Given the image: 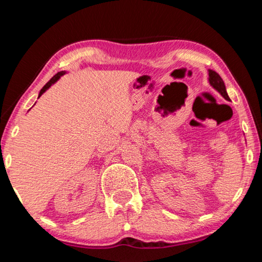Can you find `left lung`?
Masks as SVG:
<instances>
[{"label": "left lung", "mask_w": 262, "mask_h": 262, "mask_svg": "<svg viewBox=\"0 0 262 262\" xmlns=\"http://www.w3.org/2000/svg\"><path fill=\"white\" fill-rule=\"evenodd\" d=\"M209 83H210V85L212 88L216 89V90L220 92L223 98H225L227 100H230L229 96L227 94V89H225L223 79H222V77L220 76L219 74L214 72V70H210V69H209Z\"/></svg>", "instance_id": "8db88e82"}]
</instances>
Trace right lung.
Wrapping results in <instances>:
<instances>
[{
	"label": "right lung",
	"mask_w": 262,
	"mask_h": 262,
	"mask_svg": "<svg viewBox=\"0 0 262 262\" xmlns=\"http://www.w3.org/2000/svg\"><path fill=\"white\" fill-rule=\"evenodd\" d=\"M62 75H64V72H60V73L55 74L54 76H53V77L50 79V81H48V82L45 84V85H43V88L41 89L40 92H39V97H40V96L43 94V92H45V91L47 90V89L52 85V84H54V83L57 81V79H59V78L62 76Z\"/></svg>",
	"instance_id": "1"
}]
</instances>
